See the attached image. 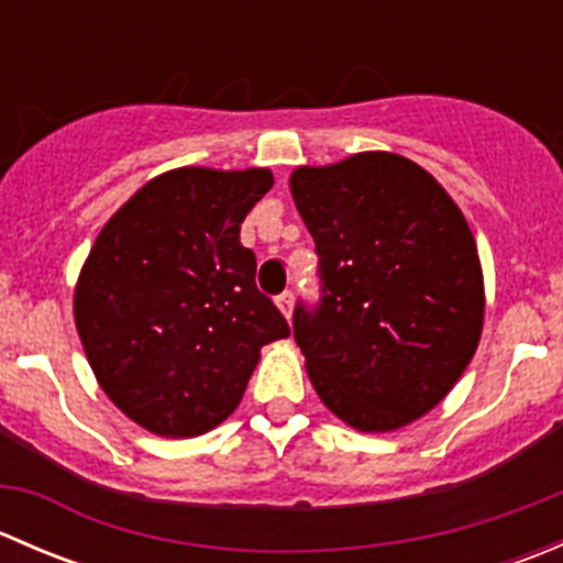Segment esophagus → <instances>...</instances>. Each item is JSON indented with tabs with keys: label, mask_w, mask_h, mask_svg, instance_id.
<instances>
[{
	"label": "esophagus",
	"mask_w": 563,
	"mask_h": 563,
	"mask_svg": "<svg viewBox=\"0 0 563 563\" xmlns=\"http://www.w3.org/2000/svg\"><path fill=\"white\" fill-rule=\"evenodd\" d=\"M277 308L283 310V316L291 318V313H294V294L291 291H283L280 297H277Z\"/></svg>",
	"instance_id": "esophagus-1"
}]
</instances>
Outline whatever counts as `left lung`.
<instances>
[{
    "label": "left lung",
    "instance_id": "1",
    "mask_svg": "<svg viewBox=\"0 0 563 563\" xmlns=\"http://www.w3.org/2000/svg\"><path fill=\"white\" fill-rule=\"evenodd\" d=\"M291 192L321 283L318 305L294 310L310 382L351 428H402L444 400L479 343L468 223L433 176L389 152L297 168Z\"/></svg>",
    "mask_w": 563,
    "mask_h": 563
}]
</instances>
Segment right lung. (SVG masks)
Instances as JSON below:
<instances>
[{"instance_id":"right-lung-1","label":"right lung","mask_w":563,"mask_h":563,"mask_svg":"<svg viewBox=\"0 0 563 563\" xmlns=\"http://www.w3.org/2000/svg\"><path fill=\"white\" fill-rule=\"evenodd\" d=\"M272 185L266 168H176L146 181L95 240L76 327L100 387L141 428L172 439L218 428L261 345L291 334L240 242Z\"/></svg>"}]
</instances>
